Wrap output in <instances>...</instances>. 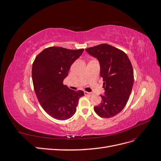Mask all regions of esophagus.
Masks as SVG:
<instances>
[{"mask_svg": "<svg viewBox=\"0 0 161 161\" xmlns=\"http://www.w3.org/2000/svg\"><path fill=\"white\" fill-rule=\"evenodd\" d=\"M85 95H86V96H92V95H93V93L92 92H86V91H85Z\"/></svg>", "mask_w": 161, "mask_h": 161, "instance_id": "esophagus-1", "label": "esophagus"}]
</instances>
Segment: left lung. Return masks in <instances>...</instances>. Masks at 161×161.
<instances>
[{
    "label": "left lung",
    "instance_id": "8db88e82",
    "mask_svg": "<svg viewBox=\"0 0 161 161\" xmlns=\"http://www.w3.org/2000/svg\"><path fill=\"white\" fill-rule=\"evenodd\" d=\"M86 51L99 61L105 91V95H101V103L94 110L101 118H112L122 111L131 94L134 84L131 62L124 52L107 43L86 48Z\"/></svg>",
    "mask_w": 161,
    "mask_h": 161
}]
</instances>
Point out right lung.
<instances>
[{
	"label": "right lung",
	"mask_w": 161,
	"mask_h": 161,
	"mask_svg": "<svg viewBox=\"0 0 161 161\" xmlns=\"http://www.w3.org/2000/svg\"><path fill=\"white\" fill-rule=\"evenodd\" d=\"M84 49L49 47L36 56L32 66L34 90L42 108L52 118H70L75 114L84 92L73 91L63 84L69 69Z\"/></svg>",
	"instance_id": "add662e5"
}]
</instances>
